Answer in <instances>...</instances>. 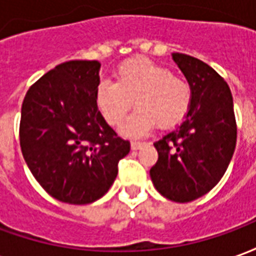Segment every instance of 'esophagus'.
<instances>
[{
  "label": "esophagus",
  "mask_w": 256,
  "mask_h": 256,
  "mask_svg": "<svg viewBox=\"0 0 256 256\" xmlns=\"http://www.w3.org/2000/svg\"><path fill=\"white\" fill-rule=\"evenodd\" d=\"M132 150H140V148H142L145 145V142H140V141H132Z\"/></svg>",
  "instance_id": "34e87169"
}]
</instances>
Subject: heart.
Instances as JSON below:
<instances>
[{"instance_id":"heart-1","label":"heart","mask_w":256,"mask_h":256,"mask_svg":"<svg viewBox=\"0 0 256 256\" xmlns=\"http://www.w3.org/2000/svg\"><path fill=\"white\" fill-rule=\"evenodd\" d=\"M115 84L101 80L96 104L108 124L118 126L133 106L137 110L123 123L126 137H141L154 128H172L184 120L192 106V86L150 58L126 60L118 67Z\"/></svg>"}]
</instances>
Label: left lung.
I'll return each mask as SVG.
<instances>
[{
	"label": "left lung",
	"mask_w": 256,
	"mask_h": 256,
	"mask_svg": "<svg viewBox=\"0 0 256 256\" xmlns=\"http://www.w3.org/2000/svg\"><path fill=\"white\" fill-rule=\"evenodd\" d=\"M172 58L192 86V106L182 124L154 144L159 158L150 174L162 196L188 203L224 177L236 148V116L220 74L184 53H172Z\"/></svg>",
	"instance_id": "8db88e82"
}]
</instances>
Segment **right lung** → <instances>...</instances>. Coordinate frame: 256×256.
Instances as JSON below:
<instances>
[{
	"mask_svg": "<svg viewBox=\"0 0 256 256\" xmlns=\"http://www.w3.org/2000/svg\"><path fill=\"white\" fill-rule=\"evenodd\" d=\"M101 64L71 60L31 84L22 104L20 148L32 176L52 198L89 204L118 176L130 142L118 137L96 104Z\"/></svg>",
	"mask_w": 256,
	"mask_h": 256,
	"instance_id": "right-lung-1",
	"label": "right lung"
}]
</instances>
